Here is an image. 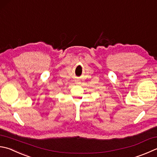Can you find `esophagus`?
Segmentation results:
<instances>
[{
  "mask_svg": "<svg viewBox=\"0 0 157 157\" xmlns=\"http://www.w3.org/2000/svg\"><path fill=\"white\" fill-rule=\"evenodd\" d=\"M76 84H78V81H76Z\"/></svg>",
  "mask_w": 157,
  "mask_h": 157,
  "instance_id": "1",
  "label": "esophagus"
}]
</instances>
